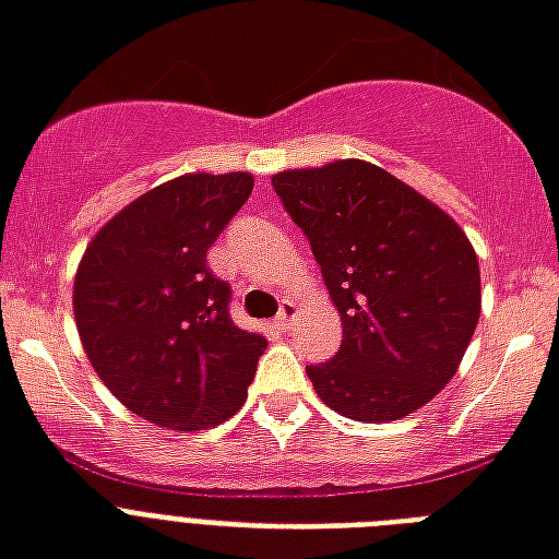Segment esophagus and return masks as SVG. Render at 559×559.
<instances>
[{
    "instance_id": "esophagus-1",
    "label": "esophagus",
    "mask_w": 559,
    "mask_h": 559,
    "mask_svg": "<svg viewBox=\"0 0 559 559\" xmlns=\"http://www.w3.org/2000/svg\"><path fill=\"white\" fill-rule=\"evenodd\" d=\"M297 314H300V309H297V302L285 300L283 309H280V314H276V318H274V323L280 329H292V323H294V320H297Z\"/></svg>"
}]
</instances>
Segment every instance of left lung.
Listing matches in <instances>:
<instances>
[{
    "label": "left lung",
    "instance_id": "obj_1",
    "mask_svg": "<svg viewBox=\"0 0 559 559\" xmlns=\"http://www.w3.org/2000/svg\"><path fill=\"white\" fill-rule=\"evenodd\" d=\"M309 236L341 314V349L306 367L314 393L358 423L402 419L461 367L481 314V271L457 221L367 159L271 177Z\"/></svg>",
    "mask_w": 559,
    "mask_h": 559
}]
</instances>
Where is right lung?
Wrapping results in <instances>:
<instances>
[{
    "mask_svg": "<svg viewBox=\"0 0 559 559\" xmlns=\"http://www.w3.org/2000/svg\"><path fill=\"white\" fill-rule=\"evenodd\" d=\"M250 192V171L180 175L116 212L81 257L72 311L86 358L159 428L203 431L248 400L267 341L233 323L206 250Z\"/></svg>",
    "mask_w": 559,
    "mask_h": 559,
    "instance_id": "right-lung-1",
    "label": "right lung"
}]
</instances>
